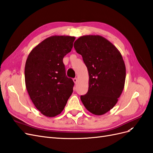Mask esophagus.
<instances>
[{"instance_id": "1", "label": "esophagus", "mask_w": 153, "mask_h": 153, "mask_svg": "<svg viewBox=\"0 0 153 153\" xmlns=\"http://www.w3.org/2000/svg\"><path fill=\"white\" fill-rule=\"evenodd\" d=\"M73 82H75V84H76V83H77V82H78V80H77V78H73Z\"/></svg>"}]
</instances>
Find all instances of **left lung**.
Returning a JSON list of instances; mask_svg holds the SVG:
<instances>
[{"instance_id": "left-lung-1", "label": "left lung", "mask_w": 153, "mask_h": 153, "mask_svg": "<svg viewBox=\"0 0 153 153\" xmlns=\"http://www.w3.org/2000/svg\"><path fill=\"white\" fill-rule=\"evenodd\" d=\"M89 73V89L80 96L86 109L96 115L108 112L124 89L126 66L122 55L108 40L98 35L83 36L74 43Z\"/></svg>"}]
</instances>
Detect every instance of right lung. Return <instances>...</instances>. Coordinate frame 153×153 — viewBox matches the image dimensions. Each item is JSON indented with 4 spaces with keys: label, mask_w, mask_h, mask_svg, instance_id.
<instances>
[{
    "label": "right lung",
    "mask_w": 153,
    "mask_h": 153,
    "mask_svg": "<svg viewBox=\"0 0 153 153\" xmlns=\"http://www.w3.org/2000/svg\"><path fill=\"white\" fill-rule=\"evenodd\" d=\"M75 37L52 36L36 46L25 66L26 89L36 108L47 117L61 113L73 91L63 58L71 52Z\"/></svg>",
    "instance_id": "add662e5"
}]
</instances>
